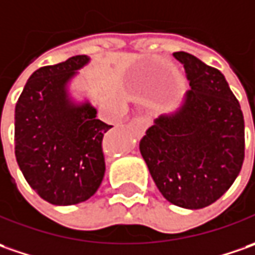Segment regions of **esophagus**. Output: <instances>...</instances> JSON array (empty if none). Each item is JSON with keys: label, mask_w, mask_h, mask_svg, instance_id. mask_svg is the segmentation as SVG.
<instances>
[{"label": "esophagus", "mask_w": 255, "mask_h": 255, "mask_svg": "<svg viewBox=\"0 0 255 255\" xmlns=\"http://www.w3.org/2000/svg\"><path fill=\"white\" fill-rule=\"evenodd\" d=\"M132 123H134L135 126H138L141 131H145V129L148 128V126H149L151 120H149V117H146V116H139V117H136V119L132 120Z\"/></svg>", "instance_id": "obj_1"}]
</instances>
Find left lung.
<instances>
[{"instance_id":"left-lung-1","label":"left lung","mask_w":255,"mask_h":255,"mask_svg":"<svg viewBox=\"0 0 255 255\" xmlns=\"http://www.w3.org/2000/svg\"><path fill=\"white\" fill-rule=\"evenodd\" d=\"M190 90L173 114L159 116L139 151L162 196L172 205L202 209L215 203L239 176L244 161V117L220 70L186 52Z\"/></svg>"}]
</instances>
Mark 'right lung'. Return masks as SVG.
Segmentation results:
<instances>
[{
    "label": "right lung",
    "instance_id": "1",
    "mask_svg": "<svg viewBox=\"0 0 255 255\" xmlns=\"http://www.w3.org/2000/svg\"><path fill=\"white\" fill-rule=\"evenodd\" d=\"M86 55L33 72L15 106V156L26 182L52 205L69 206L97 192L104 178L103 138L113 126L89 101L70 100L67 83Z\"/></svg>",
    "mask_w": 255,
    "mask_h": 255
}]
</instances>
